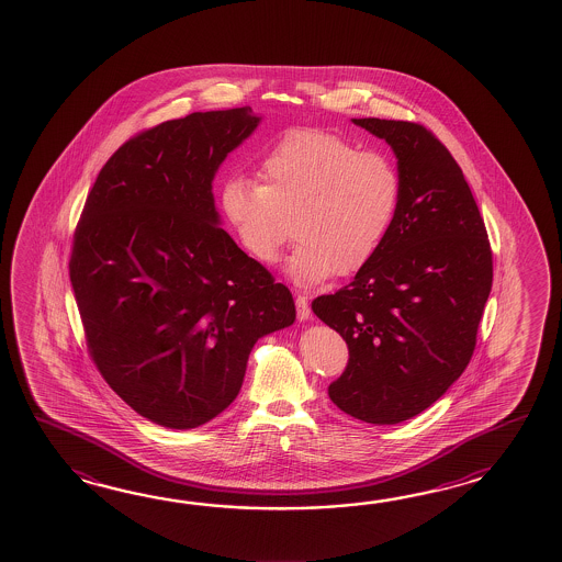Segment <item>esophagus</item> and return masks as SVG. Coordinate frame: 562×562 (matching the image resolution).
Here are the masks:
<instances>
[{
  "label": "esophagus",
  "mask_w": 562,
  "mask_h": 562,
  "mask_svg": "<svg viewBox=\"0 0 562 562\" xmlns=\"http://www.w3.org/2000/svg\"><path fill=\"white\" fill-rule=\"evenodd\" d=\"M295 307H297V317L301 322L310 319V299H307L305 293H295Z\"/></svg>",
  "instance_id": "esophagus-1"
}]
</instances>
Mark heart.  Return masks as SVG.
I'll use <instances>...</instances> for the list:
<instances>
[{"instance_id":"obj_1","label":"heart","mask_w":562,"mask_h":562,"mask_svg":"<svg viewBox=\"0 0 562 562\" xmlns=\"http://www.w3.org/2000/svg\"><path fill=\"white\" fill-rule=\"evenodd\" d=\"M257 172L261 180L231 175L218 192L221 213L252 259L273 263L295 228L289 276L322 283L358 273L380 251L400 203L387 156L335 132L289 128L265 148Z\"/></svg>"}]
</instances>
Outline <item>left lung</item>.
Returning a JSON list of instances; mask_svg holds the SVG:
<instances>
[{"label":"left lung","instance_id":"1","mask_svg":"<svg viewBox=\"0 0 562 562\" xmlns=\"http://www.w3.org/2000/svg\"><path fill=\"white\" fill-rule=\"evenodd\" d=\"M394 148L400 203L380 251L315 315L346 339L335 406L368 424L430 407L467 370L492 289V249L462 168L434 132L406 120L356 119Z\"/></svg>","mask_w":562,"mask_h":562}]
</instances>
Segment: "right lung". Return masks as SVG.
Returning a JSON list of instances; mask_svg holds the SVG:
<instances>
[{
	"instance_id": "obj_1",
	"label": "right lung",
	"mask_w": 562,
	"mask_h": 562,
	"mask_svg": "<svg viewBox=\"0 0 562 562\" xmlns=\"http://www.w3.org/2000/svg\"><path fill=\"white\" fill-rule=\"evenodd\" d=\"M259 124L251 106L194 112L108 158L74 231L70 281L86 347L144 418L189 430L239 394L259 337L293 295L218 227L211 182Z\"/></svg>"
}]
</instances>
